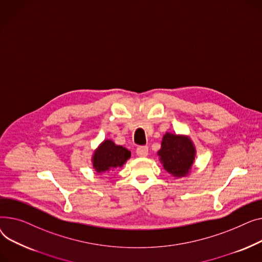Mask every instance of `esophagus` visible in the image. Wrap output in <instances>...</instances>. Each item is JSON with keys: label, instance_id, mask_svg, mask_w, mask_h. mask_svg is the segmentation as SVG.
<instances>
[{"label": "esophagus", "instance_id": "obj_1", "mask_svg": "<svg viewBox=\"0 0 262 262\" xmlns=\"http://www.w3.org/2000/svg\"><path fill=\"white\" fill-rule=\"evenodd\" d=\"M136 155L141 158H145L148 156V147L147 146H141L137 147L136 149Z\"/></svg>", "mask_w": 262, "mask_h": 262}]
</instances>
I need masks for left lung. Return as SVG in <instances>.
Wrapping results in <instances>:
<instances>
[{
    "instance_id": "1",
    "label": "left lung",
    "mask_w": 262,
    "mask_h": 262,
    "mask_svg": "<svg viewBox=\"0 0 262 262\" xmlns=\"http://www.w3.org/2000/svg\"><path fill=\"white\" fill-rule=\"evenodd\" d=\"M158 155L165 170L180 178L190 171L194 161L195 149L187 136L166 133Z\"/></svg>"
}]
</instances>
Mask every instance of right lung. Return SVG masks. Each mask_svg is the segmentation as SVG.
<instances>
[{
  "label": "right lung",
  "mask_w": 262,
  "mask_h": 262,
  "mask_svg": "<svg viewBox=\"0 0 262 262\" xmlns=\"http://www.w3.org/2000/svg\"><path fill=\"white\" fill-rule=\"evenodd\" d=\"M130 157L131 152L128 149L115 145L111 140H106L95 151L92 161L97 172H105L121 167Z\"/></svg>",
  "instance_id": "obj_1"
}]
</instances>
